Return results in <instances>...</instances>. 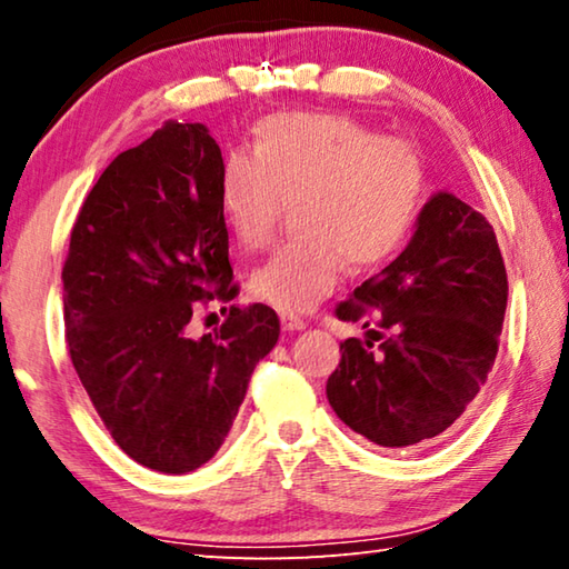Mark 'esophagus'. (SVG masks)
Returning a JSON list of instances; mask_svg holds the SVG:
<instances>
[{
	"label": "esophagus",
	"mask_w": 569,
	"mask_h": 569,
	"mask_svg": "<svg viewBox=\"0 0 569 569\" xmlns=\"http://www.w3.org/2000/svg\"><path fill=\"white\" fill-rule=\"evenodd\" d=\"M281 329L283 331H303L306 329V321L301 319V316L281 313Z\"/></svg>",
	"instance_id": "34e87169"
}]
</instances>
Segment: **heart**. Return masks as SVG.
Returning <instances> with one entry per match:
<instances>
[{
    "label": "heart",
    "mask_w": 569,
    "mask_h": 569,
    "mask_svg": "<svg viewBox=\"0 0 569 569\" xmlns=\"http://www.w3.org/2000/svg\"><path fill=\"white\" fill-rule=\"evenodd\" d=\"M423 198V168L409 142L381 138L343 114H276L256 128L253 156L233 152L218 203L240 246L263 248L283 203L301 233L250 276V293L283 313L333 291L349 261L379 266L407 243Z\"/></svg>",
    "instance_id": "obj_1"
}]
</instances>
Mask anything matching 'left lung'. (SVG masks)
<instances>
[{
  "mask_svg": "<svg viewBox=\"0 0 569 569\" xmlns=\"http://www.w3.org/2000/svg\"><path fill=\"white\" fill-rule=\"evenodd\" d=\"M505 308L495 228L451 192L431 196L397 261L336 306L341 321L363 329L377 321L387 331L341 343L326 383L336 417L387 449L439 437L475 407L497 359Z\"/></svg>",
  "mask_w": 569,
  "mask_h": 569,
  "instance_id": "obj_1",
  "label": "left lung"
}]
</instances>
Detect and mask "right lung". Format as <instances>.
I'll use <instances>...</instances> for the list:
<instances>
[{
  "instance_id": "1",
  "label": "right lung",
  "mask_w": 569,
  "mask_h": 569,
  "mask_svg": "<svg viewBox=\"0 0 569 569\" xmlns=\"http://www.w3.org/2000/svg\"><path fill=\"white\" fill-rule=\"evenodd\" d=\"M220 172L206 124L168 120L104 168L62 268L77 377L124 455L162 475L213 459L281 333L263 303L230 306L213 333H188L200 303L238 296Z\"/></svg>"
}]
</instances>
